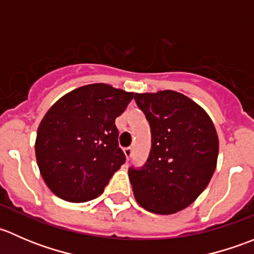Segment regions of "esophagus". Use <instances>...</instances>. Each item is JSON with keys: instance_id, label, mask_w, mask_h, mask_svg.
Segmentation results:
<instances>
[{"instance_id": "1", "label": "esophagus", "mask_w": 254, "mask_h": 254, "mask_svg": "<svg viewBox=\"0 0 254 254\" xmlns=\"http://www.w3.org/2000/svg\"><path fill=\"white\" fill-rule=\"evenodd\" d=\"M124 153H125V156H127V160H129V158L132 156V147H125Z\"/></svg>"}]
</instances>
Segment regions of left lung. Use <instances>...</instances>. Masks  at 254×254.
<instances>
[{
  "instance_id": "8db88e82",
  "label": "left lung",
  "mask_w": 254,
  "mask_h": 254,
  "mask_svg": "<svg viewBox=\"0 0 254 254\" xmlns=\"http://www.w3.org/2000/svg\"><path fill=\"white\" fill-rule=\"evenodd\" d=\"M151 127V151L140 170L129 168L135 199L153 214L190 205L215 172L219 139L207 113L176 91L135 93Z\"/></svg>"
}]
</instances>
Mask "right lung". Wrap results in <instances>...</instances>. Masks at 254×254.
<instances>
[{
    "instance_id": "1",
    "label": "right lung",
    "mask_w": 254,
    "mask_h": 254,
    "mask_svg": "<svg viewBox=\"0 0 254 254\" xmlns=\"http://www.w3.org/2000/svg\"><path fill=\"white\" fill-rule=\"evenodd\" d=\"M132 98V92L109 84H87L61 97L47 112L38 127L35 156L56 196L83 203L103 193L125 162L115 119Z\"/></svg>"
}]
</instances>
